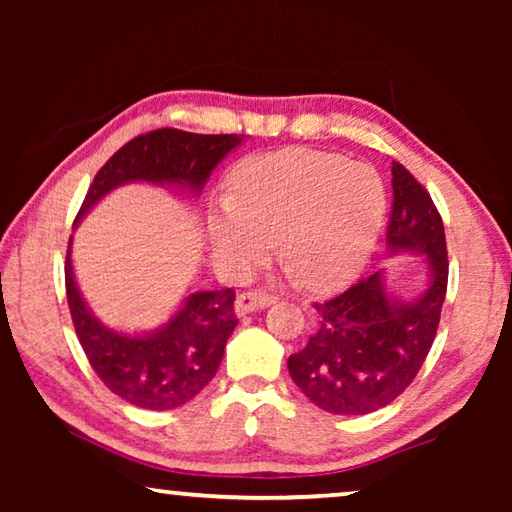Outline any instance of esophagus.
<instances>
[{
	"label": "esophagus",
	"instance_id": "esophagus-1",
	"mask_svg": "<svg viewBox=\"0 0 512 512\" xmlns=\"http://www.w3.org/2000/svg\"><path fill=\"white\" fill-rule=\"evenodd\" d=\"M273 302H275V296H271V293L266 291H244L239 293L235 300V311L237 316H246V314H253V311L273 305Z\"/></svg>",
	"mask_w": 512,
	"mask_h": 512
}]
</instances>
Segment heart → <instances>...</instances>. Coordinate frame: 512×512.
Returning <instances> with one entry per match:
<instances>
[{
    "mask_svg": "<svg viewBox=\"0 0 512 512\" xmlns=\"http://www.w3.org/2000/svg\"><path fill=\"white\" fill-rule=\"evenodd\" d=\"M386 205L384 180L368 164L293 146L239 164L210 235L235 264L255 262L280 237V259L302 287L329 291L366 266Z\"/></svg>",
    "mask_w": 512,
    "mask_h": 512,
    "instance_id": "obj_1",
    "label": "heart"
}]
</instances>
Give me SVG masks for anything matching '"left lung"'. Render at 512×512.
Here are the masks:
<instances>
[{
    "mask_svg": "<svg viewBox=\"0 0 512 512\" xmlns=\"http://www.w3.org/2000/svg\"><path fill=\"white\" fill-rule=\"evenodd\" d=\"M393 210L386 246L391 253L427 255L431 282L418 300L393 298L381 271L363 277L336 298L316 302L318 325L289 375L318 409L366 415L400 397L418 375L436 339L447 293L443 219L409 169L393 162Z\"/></svg>",
    "mask_w": 512,
    "mask_h": 512,
    "instance_id": "1",
    "label": "left lung"
}]
</instances>
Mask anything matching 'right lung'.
Segmentation results:
<instances>
[{
  "instance_id": "1",
  "label": "right lung",
  "mask_w": 512,
  "mask_h": 512,
  "mask_svg": "<svg viewBox=\"0 0 512 512\" xmlns=\"http://www.w3.org/2000/svg\"><path fill=\"white\" fill-rule=\"evenodd\" d=\"M239 142L237 135H196L178 128L137 135L99 169L74 223L112 189L135 180L201 192L212 169ZM65 291L76 336L90 366L112 393L140 409L167 411L194 400L219 370L225 343L239 323L235 291L221 289L192 293L178 314L153 334L112 332L83 302L74 282L69 248Z\"/></svg>"
}]
</instances>
